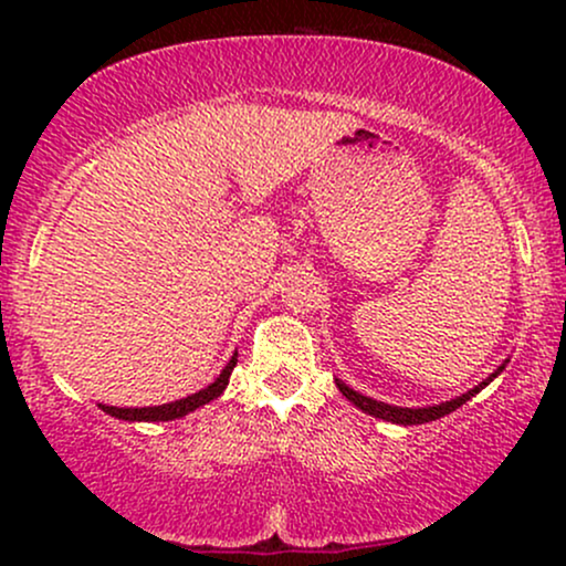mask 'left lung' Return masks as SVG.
<instances>
[{
    "instance_id": "8db88e82",
    "label": "left lung",
    "mask_w": 566,
    "mask_h": 566,
    "mask_svg": "<svg viewBox=\"0 0 566 566\" xmlns=\"http://www.w3.org/2000/svg\"><path fill=\"white\" fill-rule=\"evenodd\" d=\"M503 367H505V365H503ZM503 367H497L495 373L490 375V378L479 382L476 388H471L469 394L454 396V399H450V401H441V405H433V407H418V409H412V407H394V405H386V401L369 399V396L359 394V391H354V388H348L346 382H340V380H335V382H337V388H340V394L346 396V399L350 401V405L359 407L361 412L373 415V418L388 420V423H399V426H420V423H431V420L444 418V415H450V412H454V409H458V407H463L465 401L471 399V396H476L479 391H482L484 386H490V382L495 380L500 373H503Z\"/></svg>"
}]
</instances>
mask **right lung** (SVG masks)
Returning a JSON list of instances; mask_svg holds the SVG:
<instances>
[{"label":"right lung","instance_id":"add662e5","mask_svg":"<svg viewBox=\"0 0 566 566\" xmlns=\"http://www.w3.org/2000/svg\"><path fill=\"white\" fill-rule=\"evenodd\" d=\"M233 367H237V354L231 356V361H229V365H226L223 373L218 375L216 382H210V386L201 388V391H197V394L186 396V399L170 401V405H161V407H106V405H97V407H101L106 415H112V418L140 420V423H159V420L184 418V415L193 412V409L210 405L212 399H218V396L226 391V386H229V378H231V369Z\"/></svg>","mask_w":566,"mask_h":566}]
</instances>
